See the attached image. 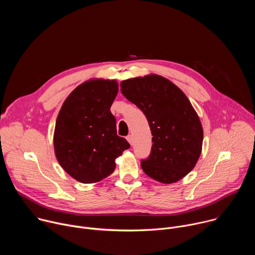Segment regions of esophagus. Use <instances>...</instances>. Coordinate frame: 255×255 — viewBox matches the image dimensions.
I'll use <instances>...</instances> for the list:
<instances>
[{
    "mask_svg": "<svg viewBox=\"0 0 255 255\" xmlns=\"http://www.w3.org/2000/svg\"><path fill=\"white\" fill-rule=\"evenodd\" d=\"M126 139H127V141H128L130 144H132V135H128V136L126 137Z\"/></svg>",
    "mask_w": 255,
    "mask_h": 255,
    "instance_id": "34e87169",
    "label": "esophagus"
}]
</instances>
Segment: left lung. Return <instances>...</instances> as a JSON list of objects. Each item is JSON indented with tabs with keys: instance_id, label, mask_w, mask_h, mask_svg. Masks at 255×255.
Segmentation results:
<instances>
[{
	"instance_id": "left-lung-1",
	"label": "left lung",
	"mask_w": 255,
	"mask_h": 255,
	"mask_svg": "<svg viewBox=\"0 0 255 255\" xmlns=\"http://www.w3.org/2000/svg\"><path fill=\"white\" fill-rule=\"evenodd\" d=\"M121 93L143 112L153 136L149 156L141 160L143 171L163 184L186 176L203 144V128L187 96L157 75L123 81Z\"/></svg>"
}]
</instances>
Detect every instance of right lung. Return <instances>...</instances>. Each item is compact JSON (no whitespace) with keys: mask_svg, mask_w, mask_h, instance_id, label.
Returning <instances> with one entry per match:
<instances>
[{"mask_svg":"<svg viewBox=\"0 0 255 255\" xmlns=\"http://www.w3.org/2000/svg\"><path fill=\"white\" fill-rule=\"evenodd\" d=\"M118 94L116 81L92 80L64 101L55 123L54 151L61 167L83 184L110 175L115 159L130 147L117 135L110 108Z\"/></svg>","mask_w":255,"mask_h":255,"instance_id":"right-lung-1","label":"right lung"}]
</instances>
